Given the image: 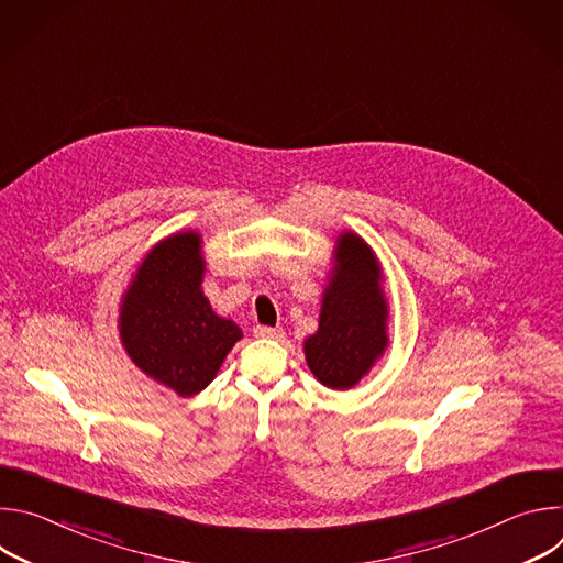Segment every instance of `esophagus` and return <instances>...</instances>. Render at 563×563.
<instances>
[{"label": "esophagus", "instance_id": "obj_1", "mask_svg": "<svg viewBox=\"0 0 563 563\" xmlns=\"http://www.w3.org/2000/svg\"><path fill=\"white\" fill-rule=\"evenodd\" d=\"M254 334H256L258 339H280V336H283L280 330L267 328V325H256V328H254Z\"/></svg>", "mask_w": 563, "mask_h": 563}]
</instances>
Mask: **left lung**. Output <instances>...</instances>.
Here are the masks:
<instances>
[{"instance_id": "1", "label": "left lung", "mask_w": 563, "mask_h": 563, "mask_svg": "<svg viewBox=\"0 0 563 563\" xmlns=\"http://www.w3.org/2000/svg\"><path fill=\"white\" fill-rule=\"evenodd\" d=\"M387 320L380 261L358 233L341 231L320 300L318 330L302 345L316 380L330 389L358 385L389 345Z\"/></svg>"}]
</instances>
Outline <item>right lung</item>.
Returning <instances> with one entry per match:
<instances>
[{
	"instance_id": "obj_1",
	"label": "right lung",
	"mask_w": 563,
	"mask_h": 563,
	"mask_svg": "<svg viewBox=\"0 0 563 563\" xmlns=\"http://www.w3.org/2000/svg\"><path fill=\"white\" fill-rule=\"evenodd\" d=\"M205 265L202 235L176 231L148 250L120 300L118 332L131 363L183 398L202 391L243 339L205 296Z\"/></svg>"
}]
</instances>
